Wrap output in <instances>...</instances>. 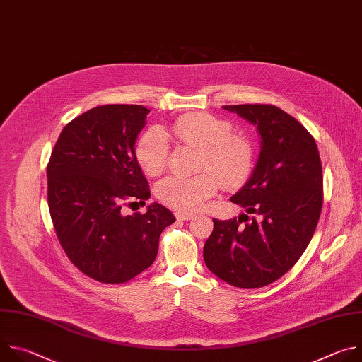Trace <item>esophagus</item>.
Masks as SVG:
<instances>
[{
    "mask_svg": "<svg viewBox=\"0 0 362 362\" xmlns=\"http://www.w3.org/2000/svg\"><path fill=\"white\" fill-rule=\"evenodd\" d=\"M176 218H177V221H190V219H193V215H190V214H183V212H177V214H176Z\"/></svg>",
    "mask_w": 362,
    "mask_h": 362,
    "instance_id": "obj_1",
    "label": "esophagus"
}]
</instances>
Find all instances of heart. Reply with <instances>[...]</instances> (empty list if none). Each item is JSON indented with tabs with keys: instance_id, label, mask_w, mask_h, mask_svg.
<instances>
[{
	"instance_id": "heart-1",
	"label": "heart",
	"mask_w": 362,
	"mask_h": 362,
	"mask_svg": "<svg viewBox=\"0 0 362 362\" xmlns=\"http://www.w3.org/2000/svg\"><path fill=\"white\" fill-rule=\"evenodd\" d=\"M175 136L183 144L200 151V169H209L192 177L169 176L158 186L159 199L173 209L196 212L215 194L219 183L232 189L250 173L253 151L250 143L232 134V126L208 113H189L176 120ZM168 136L154 127L147 130L136 146V159L148 176L160 175L168 165ZM216 174L220 180L216 179Z\"/></svg>"
}]
</instances>
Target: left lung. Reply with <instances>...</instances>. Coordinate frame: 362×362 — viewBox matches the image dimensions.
<instances>
[{
    "mask_svg": "<svg viewBox=\"0 0 362 362\" xmlns=\"http://www.w3.org/2000/svg\"><path fill=\"white\" fill-rule=\"evenodd\" d=\"M256 126L259 159L230 202L245 208L238 219H214L203 247L204 264L232 286H267L285 275L311 242L324 190L317 143L291 115L271 105L223 106Z\"/></svg>",
    "mask_w": 362,
    "mask_h": 362,
    "instance_id": "1",
    "label": "left lung"
}]
</instances>
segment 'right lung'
Here are the masks:
<instances>
[{
	"label": "right lung",
	"instance_id": "right-lung-1",
	"mask_svg": "<svg viewBox=\"0 0 362 362\" xmlns=\"http://www.w3.org/2000/svg\"><path fill=\"white\" fill-rule=\"evenodd\" d=\"M148 109L97 106L60 133L47 166L48 209L71 264L103 284H124L156 259L159 238L176 219L159 203L124 216L126 203H146L150 189L136 159Z\"/></svg>",
	"mask_w": 362,
	"mask_h": 362
}]
</instances>
